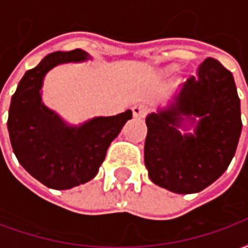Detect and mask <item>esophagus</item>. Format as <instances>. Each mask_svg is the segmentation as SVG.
<instances>
[{"instance_id":"34e87169","label":"esophagus","mask_w":248,"mask_h":248,"mask_svg":"<svg viewBox=\"0 0 248 248\" xmlns=\"http://www.w3.org/2000/svg\"><path fill=\"white\" fill-rule=\"evenodd\" d=\"M147 113V106L143 103H137L133 106V115L135 118H143Z\"/></svg>"}]
</instances>
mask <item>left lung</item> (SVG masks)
<instances>
[{
    "instance_id": "8db88e82",
    "label": "left lung",
    "mask_w": 248,
    "mask_h": 248,
    "mask_svg": "<svg viewBox=\"0 0 248 248\" xmlns=\"http://www.w3.org/2000/svg\"><path fill=\"white\" fill-rule=\"evenodd\" d=\"M186 120L194 133L179 131ZM146 124L151 182L177 194L202 191L227 170L239 142L240 99L231 71L214 58L204 60L166 108L146 117Z\"/></svg>"
}]
</instances>
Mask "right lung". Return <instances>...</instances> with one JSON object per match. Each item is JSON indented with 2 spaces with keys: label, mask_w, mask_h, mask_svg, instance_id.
I'll list each match as a JSON object with an SVG mask.
<instances>
[{
  "label": "right lung",
  "mask_w": 248,
  "mask_h": 248,
  "mask_svg": "<svg viewBox=\"0 0 248 248\" xmlns=\"http://www.w3.org/2000/svg\"><path fill=\"white\" fill-rule=\"evenodd\" d=\"M86 51H56L25 73L9 108L8 130L17 159L42 185L67 190L92 181L108 146L131 119V110L113 117H94L69 124L42 102L44 78L62 63L85 62Z\"/></svg>",
  "instance_id": "obj_1"
}]
</instances>
